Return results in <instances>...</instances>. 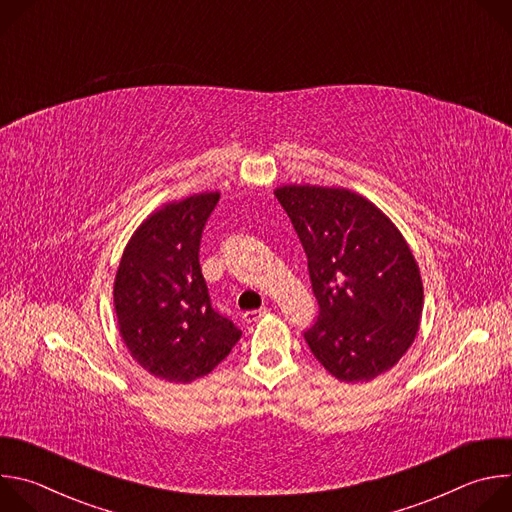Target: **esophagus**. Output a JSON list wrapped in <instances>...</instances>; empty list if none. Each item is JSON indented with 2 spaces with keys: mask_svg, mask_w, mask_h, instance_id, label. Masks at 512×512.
<instances>
[{
  "mask_svg": "<svg viewBox=\"0 0 512 512\" xmlns=\"http://www.w3.org/2000/svg\"><path fill=\"white\" fill-rule=\"evenodd\" d=\"M265 314H267V308H261V310H251V312H245V314H243V320H245L247 324H251V322H257V320H261Z\"/></svg>",
  "mask_w": 512,
  "mask_h": 512,
  "instance_id": "esophagus-1",
  "label": "esophagus"
}]
</instances>
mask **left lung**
Segmentation results:
<instances>
[{"label":"left lung","instance_id":"8db88e82","mask_svg":"<svg viewBox=\"0 0 512 512\" xmlns=\"http://www.w3.org/2000/svg\"><path fill=\"white\" fill-rule=\"evenodd\" d=\"M308 257L316 324L304 334L342 383H371L413 344L421 312L419 265L391 218L348 188L285 184L273 190Z\"/></svg>","mask_w":512,"mask_h":512}]
</instances>
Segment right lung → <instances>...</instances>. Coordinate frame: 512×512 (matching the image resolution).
I'll return each mask as SVG.
<instances>
[{"mask_svg": "<svg viewBox=\"0 0 512 512\" xmlns=\"http://www.w3.org/2000/svg\"><path fill=\"white\" fill-rule=\"evenodd\" d=\"M221 192L156 208L131 235L113 283L117 328L133 360L170 383H192L229 356L241 330L210 308L198 263Z\"/></svg>", "mask_w": 512, "mask_h": 512, "instance_id": "right-lung-1", "label": "right lung"}]
</instances>
